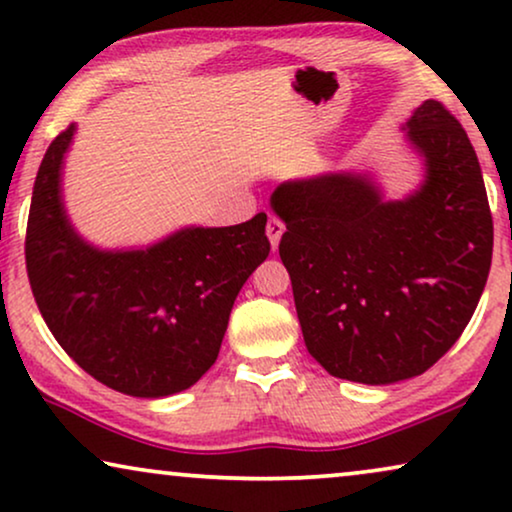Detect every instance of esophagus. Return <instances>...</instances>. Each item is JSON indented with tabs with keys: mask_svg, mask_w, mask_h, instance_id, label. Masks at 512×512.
Returning <instances> with one entry per match:
<instances>
[{
	"mask_svg": "<svg viewBox=\"0 0 512 512\" xmlns=\"http://www.w3.org/2000/svg\"><path fill=\"white\" fill-rule=\"evenodd\" d=\"M265 233H268V240H270V244H272V251H277L279 240H282V235H284V223L279 221V219H275V216H270L268 228H265Z\"/></svg>",
	"mask_w": 512,
	"mask_h": 512,
	"instance_id": "obj_1",
	"label": "esophagus"
}]
</instances>
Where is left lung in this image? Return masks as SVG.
<instances>
[{"label":"left lung","mask_w":512,"mask_h":512,"mask_svg":"<svg viewBox=\"0 0 512 512\" xmlns=\"http://www.w3.org/2000/svg\"><path fill=\"white\" fill-rule=\"evenodd\" d=\"M401 130L422 158L405 198L352 170L270 195L307 352L340 380L394 384L429 370L464 333L492 265V214L466 130L436 100Z\"/></svg>","instance_id":"8db88e82"}]
</instances>
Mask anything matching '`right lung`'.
<instances>
[{
	"instance_id": "right-lung-1",
	"label": "right lung",
	"mask_w": 512,
	"mask_h": 512,
	"mask_svg": "<svg viewBox=\"0 0 512 512\" xmlns=\"http://www.w3.org/2000/svg\"><path fill=\"white\" fill-rule=\"evenodd\" d=\"M74 135L76 123L53 139L34 181L25 240L34 300L97 382L137 398L179 394L214 366L237 293L268 258V216L186 226L146 247H97L74 228L62 195Z\"/></svg>"
}]
</instances>
